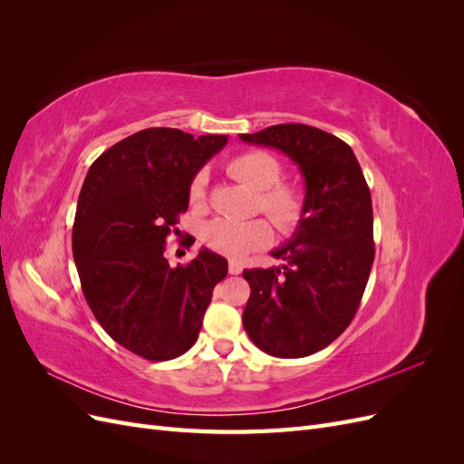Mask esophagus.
Here are the masks:
<instances>
[{
  "label": "esophagus",
  "instance_id": "34e87169",
  "mask_svg": "<svg viewBox=\"0 0 464 464\" xmlns=\"http://www.w3.org/2000/svg\"><path fill=\"white\" fill-rule=\"evenodd\" d=\"M228 273L230 275H240L242 273V265L237 263V261H230L228 263Z\"/></svg>",
  "mask_w": 464,
  "mask_h": 464
}]
</instances>
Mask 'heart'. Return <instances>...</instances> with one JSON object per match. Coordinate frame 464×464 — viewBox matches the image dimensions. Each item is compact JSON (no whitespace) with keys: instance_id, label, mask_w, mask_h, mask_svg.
I'll use <instances>...</instances> for the list:
<instances>
[{"instance_id":"obj_1","label":"heart","mask_w":464,"mask_h":464,"mask_svg":"<svg viewBox=\"0 0 464 464\" xmlns=\"http://www.w3.org/2000/svg\"><path fill=\"white\" fill-rule=\"evenodd\" d=\"M228 172L242 184L257 191V207L271 218L278 232L292 234L304 218V193L296 184L280 181L283 164L266 150H246L228 162ZM208 176L205 170L193 176L189 184V201L199 207L207 199ZM207 247L220 256L237 259L251 249L265 247L271 242V227L263 218L230 220L215 218L201 230Z\"/></svg>"}]
</instances>
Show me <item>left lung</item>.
Listing matches in <instances>:
<instances>
[{"label": "left lung", "mask_w": 464, "mask_h": 464, "mask_svg": "<svg viewBox=\"0 0 464 464\" xmlns=\"http://www.w3.org/2000/svg\"><path fill=\"white\" fill-rule=\"evenodd\" d=\"M242 141L285 152L305 181V210L285 265L246 269L251 294L244 329L263 353L304 358L329 346L353 321L373 265V210L362 168L339 137L304 123H278Z\"/></svg>", "instance_id": "left-lung-1"}]
</instances>
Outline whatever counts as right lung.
<instances>
[{"label":"right lung","instance_id":"add662e5","mask_svg":"<svg viewBox=\"0 0 464 464\" xmlns=\"http://www.w3.org/2000/svg\"><path fill=\"white\" fill-rule=\"evenodd\" d=\"M227 141L172 128L137 131L104 150L81 188L73 257L82 294L111 339L145 360L188 353L228 273V261L208 249L176 269L164 257L193 176Z\"/></svg>","mask_w":464,"mask_h":464}]
</instances>
